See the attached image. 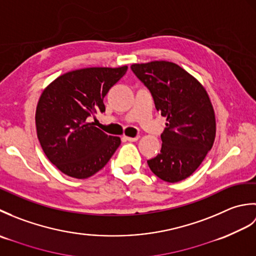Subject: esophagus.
I'll return each instance as SVG.
<instances>
[{
    "instance_id": "obj_1",
    "label": "esophagus",
    "mask_w": 256,
    "mask_h": 256,
    "mask_svg": "<svg viewBox=\"0 0 256 256\" xmlns=\"http://www.w3.org/2000/svg\"><path fill=\"white\" fill-rule=\"evenodd\" d=\"M140 138V136H135V138H130V136H125V140H128V142H136V140Z\"/></svg>"
}]
</instances>
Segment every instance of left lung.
Here are the masks:
<instances>
[{
  "mask_svg": "<svg viewBox=\"0 0 256 256\" xmlns=\"http://www.w3.org/2000/svg\"><path fill=\"white\" fill-rule=\"evenodd\" d=\"M131 69L167 121L160 153L148 160L150 170L167 182L184 180L200 166L214 142V112L206 91L174 62L134 64Z\"/></svg>",
  "mask_w": 256,
  "mask_h": 256,
  "instance_id": "1",
  "label": "left lung"
}]
</instances>
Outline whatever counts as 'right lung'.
Here are the masks:
<instances>
[{"instance_id": "right-lung-1", "label": "right lung", "mask_w": 256, "mask_h": 256, "mask_svg": "<svg viewBox=\"0 0 256 256\" xmlns=\"http://www.w3.org/2000/svg\"><path fill=\"white\" fill-rule=\"evenodd\" d=\"M128 67L74 70L42 91L36 108L37 138L47 158L64 175L84 179L102 170L121 144L89 123L106 111L103 99Z\"/></svg>"}]
</instances>
